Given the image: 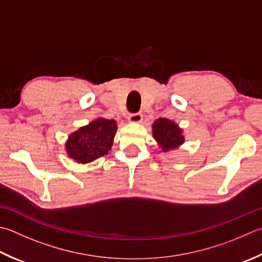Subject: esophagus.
<instances>
[{
	"label": "esophagus",
	"instance_id": "34e87169",
	"mask_svg": "<svg viewBox=\"0 0 262 262\" xmlns=\"http://www.w3.org/2000/svg\"><path fill=\"white\" fill-rule=\"evenodd\" d=\"M142 119H143V116L142 114H140V112H137V114H132L129 115V117H128L129 122H141Z\"/></svg>",
	"mask_w": 262,
	"mask_h": 262
}]
</instances>
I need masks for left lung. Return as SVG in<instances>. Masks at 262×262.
Listing matches in <instances>:
<instances>
[{
    "label": "left lung",
    "mask_w": 262,
    "mask_h": 262,
    "mask_svg": "<svg viewBox=\"0 0 262 262\" xmlns=\"http://www.w3.org/2000/svg\"><path fill=\"white\" fill-rule=\"evenodd\" d=\"M152 134L162 152L175 150L185 142L182 128L175 121L166 119V118H159L153 122Z\"/></svg>",
    "instance_id": "left-lung-1"
}]
</instances>
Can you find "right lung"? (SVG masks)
<instances>
[{"mask_svg":"<svg viewBox=\"0 0 262 262\" xmlns=\"http://www.w3.org/2000/svg\"><path fill=\"white\" fill-rule=\"evenodd\" d=\"M117 129L116 120L97 118L68 136L64 144L67 155L81 165L94 161L109 153Z\"/></svg>","mask_w":262,"mask_h":262,"instance_id":"obj_1","label":"right lung"}]
</instances>
